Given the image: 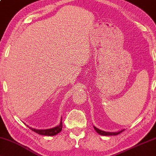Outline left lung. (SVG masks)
I'll return each instance as SVG.
<instances>
[{
  "instance_id": "8db88e82",
  "label": "left lung",
  "mask_w": 156,
  "mask_h": 156,
  "mask_svg": "<svg viewBox=\"0 0 156 156\" xmlns=\"http://www.w3.org/2000/svg\"><path fill=\"white\" fill-rule=\"evenodd\" d=\"M93 128H94L95 130L97 132V133L99 134V135H103V136H109V135H119V134L121 133L122 132L124 131V129L123 130H121L120 131H118V132H114V133H111V132H106V131H103V130H100V129L97 128L96 127L93 126Z\"/></svg>"
}]
</instances>
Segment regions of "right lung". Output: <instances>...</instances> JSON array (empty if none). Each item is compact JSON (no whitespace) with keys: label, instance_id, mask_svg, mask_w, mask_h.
I'll return each instance as SVG.
<instances>
[{"label":"right lung","instance_id":"right-lung-1","mask_svg":"<svg viewBox=\"0 0 156 156\" xmlns=\"http://www.w3.org/2000/svg\"><path fill=\"white\" fill-rule=\"evenodd\" d=\"M27 126L30 129V130L34 131L35 133L39 134V135H44V136H54L57 135V134H58L62 130V128H63V124H62V117L58 125L56 126V127H54V128H52L44 129V130H37V129L33 128L28 126Z\"/></svg>","mask_w":156,"mask_h":156}]
</instances>
